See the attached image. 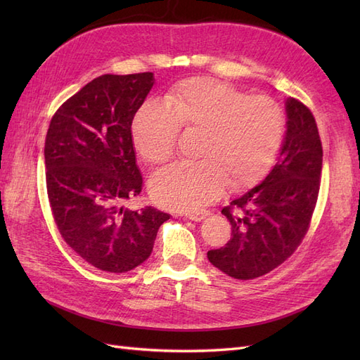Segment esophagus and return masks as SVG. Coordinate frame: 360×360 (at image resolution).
<instances>
[{
  "label": "esophagus",
  "instance_id": "1",
  "mask_svg": "<svg viewBox=\"0 0 360 360\" xmlns=\"http://www.w3.org/2000/svg\"><path fill=\"white\" fill-rule=\"evenodd\" d=\"M209 216V212H197V213H189V214H186V217L188 219H191V221H193V222H201L202 219H205V217Z\"/></svg>",
  "mask_w": 360,
  "mask_h": 360
}]
</instances>
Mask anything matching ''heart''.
Returning a JSON list of instances; mask_svg holds the SVG:
<instances>
[{
	"instance_id": "obj_1",
	"label": "heart",
	"mask_w": 360,
	"mask_h": 360,
	"mask_svg": "<svg viewBox=\"0 0 360 360\" xmlns=\"http://www.w3.org/2000/svg\"><path fill=\"white\" fill-rule=\"evenodd\" d=\"M202 130L198 162H179L150 180L158 204L197 212L222 195L252 186L274 165L284 136V114L267 97H249L210 78L189 79L168 96V103L147 99L132 122L138 155L148 163L168 160L180 129Z\"/></svg>"
}]
</instances>
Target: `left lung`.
I'll return each mask as SVG.
<instances>
[{
	"mask_svg": "<svg viewBox=\"0 0 360 360\" xmlns=\"http://www.w3.org/2000/svg\"><path fill=\"white\" fill-rule=\"evenodd\" d=\"M287 130L279 158L258 186L224 207L231 238L207 252L228 276L254 279L276 269L297 249L317 204L323 148L312 112L302 102L285 101Z\"/></svg>",
	"mask_w": 360,
	"mask_h": 360,
	"instance_id": "left-lung-1",
	"label": "left lung"
}]
</instances>
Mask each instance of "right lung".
I'll use <instances>...</instances> for the list:
<instances>
[{
	"instance_id": "right-lung-1",
	"label": "right lung",
	"mask_w": 360,
	"mask_h": 360,
	"mask_svg": "<svg viewBox=\"0 0 360 360\" xmlns=\"http://www.w3.org/2000/svg\"><path fill=\"white\" fill-rule=\"evenodd\" d=\"M155 85L151 72L102 75L64 102L45 141L46 188L61 237L96 269L111 274L150 257L159 226L155 207L129 210L143 189L132 122Z\"/></svg>"
}]
</instances>
